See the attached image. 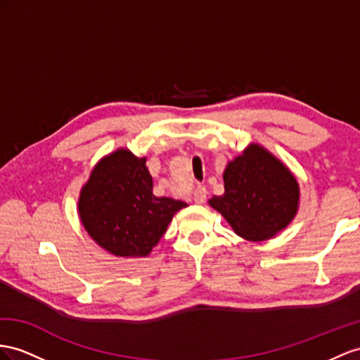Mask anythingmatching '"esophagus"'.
Wrapping results in <instances>:
<instances>
[{"instance_id":"34e87169","label":"esophagus","mask_w":360,"mask_h":360,"mask_svg":"<svg viewBox=\"0 0 360 360\" xmlns=\"http://www.w3.org/2000/svg\"><path fill=\"white\" fill-rule=\"evenodd\" d=\"M193 199H195L196 204H204L207 199V188L204 186H198L195 188V196H193Z\"/></svg>"}]
</instances>
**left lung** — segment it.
<instances>
[{
    "label": "left lung",
    "mask_w": 360,
    "mask_h": 360,
    "mask_svg": "<svg viewBox=\"0 0 360 360\" xmlns=\"http://www.w3.org/2000/svg\"><path fill=\"white\" fill-rule=\"evenodd\" d=\"M225 193L210 199L236 234L246 240H266L289 225L297 214L300 187L285 165L251 144L224 172Z\"/></svg>",
    "instance_id": "1"
}]
</instances>
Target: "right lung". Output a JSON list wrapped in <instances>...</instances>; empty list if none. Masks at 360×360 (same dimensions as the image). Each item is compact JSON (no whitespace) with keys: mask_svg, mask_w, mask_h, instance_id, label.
Listing matches in <instances>:
<instances>
[{"mask_svg":"<svg viewBox=\"0 0 360 360\" xmlns=\"http://www.w3.org/2000/svg\"><path fill=\"white\" fill-rule=\"evenodd\" d=\"M146 158L120 149L101 160L80 191L79 214L88 234L110 254L144 257L160 242L173 214L187 207L156 198Z\"/></svg>","mask_w":360,"mask_h":360,"instance_id":"1","label":"right lung"}]
</instances>
